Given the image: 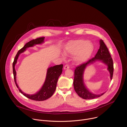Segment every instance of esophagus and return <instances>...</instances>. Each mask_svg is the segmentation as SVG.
Segmentation results:
<instances>
[{"label":"esophagus","mask_w":127,"mask_h":127,"mask_svg":"<svg viewBox=\"0 0 127 127\" xmlns=\"http://www.w3.org/2000/svg\"><path fill=\"white\" fill-rule=\"evenodd\" d=\"M69 68H70V67H69V66L68 65H66L64 66V70H66V69H69Z\"/></svg>","instance_id":"1"}]
</instances>
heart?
Returning a JSON list of instances; mask_svg holds the SVG:
<instances>
[{
  "mask_svg": "<svg viewBox=\"0 0 127 127\" xmlns=\"http://www.w3.org/2000/svg\"><path fill=\"white\" fill-rule=\"evenodd\" d=\"M93 43L85 39H78L70 42L66 47V55H75L74 61L77 63L86 62L94 51Z\"/></svg>",
  "mask_w": 127,
  "mask_h": 127,
  "instance_id": "heart-1",
  "label": "heart"
}]
</instances>
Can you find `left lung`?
<instances>
[{"label": "left lung", "instance_id": "8db88e82", "mask_svg": "<svg viewBox=\"0 0 127 127\" xmlns=\"http://www.w3.org/2000/svg\"><path fill=\"white\" fill-rule=\"evenodd\" d=\"M99 42V49L95 57L90 59L87 62L77 66L75 70L73 82L74 90L80 97L85 99H91L99 97L105 93H104L101 95L94 94L91 93L85 87L83 81V75L87 66L89 64L94 63L96 61H101L107 65V69L110 73L111 80H112L113 77L114 67L112 58H111L109 50L103 41L102 39H100Z\"/></svg>", "mask_w": 127, "mask_h": 127}]
</instances>
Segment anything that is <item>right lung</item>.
Listing matches in <instances>:
<instances>
[{
  "label": "right lung",
  "mask_w": 127,
  "mask_h": 127,
  "mask_svg": "<svg viewBox=\"0 0 127 127\" xmlns=\"http://www.w3.org/2000/svg\"><path fill=\"white\" fill-rule=\"evenodd\" d=\"M44 37L37 38L35 39H32L27 43L23 48L18 51L13 63V72L14 75V81L17 87L18 88L19 92L25 96L27 98L35 100V101H43L50 98L54 94L57 85L58 78L61 75L62 72L63 64L57 65L48 68L46 73V76L45 82L41 89L33 95H28L23 93L19 88L16 83V72L15 69V64L17 63V59L19 55L24 52L26 49L30 47L33 46L34 45L41 44L44 42Z\"/></svg>",
  "instance_id": "1"
}]
</instances>
